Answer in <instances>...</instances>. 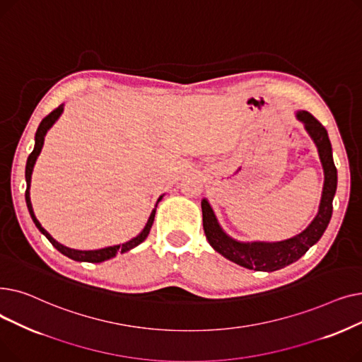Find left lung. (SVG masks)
I'll return each mask as SVG.
<instances>
[{
    "label": "left lung",
    "mask_w": 362,
    "mask_h": 362,
    "mask_svg": "<svg viewBox=\"0 0 362 362\" xmlns=\"http://www.w3.org/2000/svg\"><path fill=\"white\" fill-rule=\"evenodd\" d=\"M296 117L305 123V129L318 148L320 160L322 168H325V186H322L318 214L305 230L295 238L274 243L236 242L221 230L208 201L202 199L201 202L202 224L208 242L218 254L245 269L257 272H276L298 261L314 243L318 242L332 218L333 197L337 186V170L333 163L332 144L329 141L327 130L308 111H298Z\"/></svg>",
    "instance_id": "1"
}]
</instances>
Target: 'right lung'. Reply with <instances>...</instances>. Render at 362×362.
<instances>
[{
    "instance_id": "obj_1",
    "label": "right lung",
    "mask_w": 362,
    "mask_h": 362,
    "mask_svg": "<svg viewBox=\"0 0 362 362\" xmlns=\"http://www.w3.org/2000/svg\"><path fill=\"white\" fill-rule=\"evenodd\" d=\"M62 112H63V105H60V107H57L55 110H52L47 117L42 119L40 127H37V130H36V135H35V148H33V151L30 152V156H29L28 163H26V183H28V186H26V194H25V197H26L28 210H29V213H30V217H32L35 226L37 227V229H40L41 233H44V235L47 236V239L52 243V246H55V248L59 250L62 254H64L66 257H69V258H71V259H74V261L101 262V261H105V259H110V258H112V257H116L119 252H126V251H129V250H132V248H135V246H138L139 243H142V242L146 239V236H148V233H149V230H151L152 223H154L156 208H154V210H152V213H151V216H149V218H148V223H146V226L144 227V230H142L136 238H133L132 240H129V242H126V243H123V245H114V246H108V248H103V250H97V251H78V250L67 248V246H64V245L57 242V240L44 229V227L41 226V223L36 220V217H35V214H33V208H32L30 197H29L30 179H32V170H33L35 161H36L37 156H40V152H41V149H42L44 138H45V135H47V132H48V129L55 123V120L60 117ZM161 198H163V197H160L158 202L161 201ZM156 206H157V205H156Z\"/></svg>"
}]
</instances>
